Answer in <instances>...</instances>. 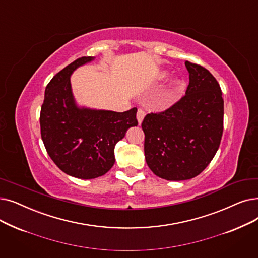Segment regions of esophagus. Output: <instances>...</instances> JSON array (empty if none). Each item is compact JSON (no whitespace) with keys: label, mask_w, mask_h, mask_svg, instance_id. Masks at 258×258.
Segmentation results:
<instances>
[{"label":"esophagus","mask_w":258,"mask_h":258,"mask_svg":"<svg viewBox=\"0 0 258 258\" xmlns=\"http://www.w3.org/2000/svg\"><path fill=\"white\" fill-rule=\"evenodd\" d=\"M144 116H145V111L143 110V108H138V110H137V120L139 122V124H141V122H142Z\"/></svg>","instance_id":"1"}]
</instances>
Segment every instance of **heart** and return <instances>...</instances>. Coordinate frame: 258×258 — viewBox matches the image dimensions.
Returning <instances> with one entry per match:
<instances>
[{"mask_svg":"<svg viewBox=\"0 0 258 258\" xmlns=\"http://www.w3.org/2000/svg\"><path fill=\"white\" fill-rule=\"evenodd\" d=\"M166 77H167V74H166V73H163V74H161V76H160V79H161V80H164ZM181 86H182V81H181L180 79H177V78H176V79H173L169 84H167L166 91H165V93H166L165 103H169V102L171 101L172 98L174 97V95L177 94L179 91H180Z\"/></svg>","mask_w":258,"mask_h":258,"instance_id":"heart-1","label":"heart"}]
</instances>
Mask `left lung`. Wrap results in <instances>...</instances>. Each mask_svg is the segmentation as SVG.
Here are the masks:
<instances>
[{
	"label": "left lung",
	"instance_id": "obj_1",
	"mask_svg": "<svg viewBox=\"0 0 258 258\" xmlns=\"http://www.w3.org/2000/svg\"><path fill=\"white\" fill-rule=\"evenodd\" d=\"M185 95L167 109L144 117V155L151 171L166 180H187L214 158L223 131L220 86L205 67L185 61Z\"/></svg>",
	"mask_w": 258,
	"mask_h": 258
}]
</instances>
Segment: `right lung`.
<instances>
[{
    "mask_svg": "<svg viewBox=\"0 0 258 258\" xmlns=\"http://www.w3.org/2000/svg\"><path fill=\"white\" fill-rule=\"evenodd\" d=\"M94 57L77 59L47 84L41 107V137L61 171L79 179L107 173L115 163V145L126 131L137 126V108L117 113L78 107L72 93L71 75Z\"/></svg>",
    "mask_w": 258,
    "mask_h": 258,
    "instance_id": "obj_1",
    "label": "right lung"
}]
</instances>
